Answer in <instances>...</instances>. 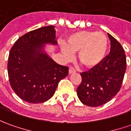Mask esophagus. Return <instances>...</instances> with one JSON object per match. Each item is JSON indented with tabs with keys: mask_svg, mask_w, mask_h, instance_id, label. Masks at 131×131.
Wrapping results in <instances>:
<instances>
[{
	"mask_svg": "<svg viewBox=\"0 0 131 131\" xmlns=\"http://www.w3.org/2000/svg\"><path fill=\"white\" fill-rule=\"evenodd\" d=\"M76 72V71H75V69H74V67H70L69 69V74H72V73H75Z\"/></svg>",
	"mask_w": 131,
	"mask_h": 131,
	"instance_id": "esophagus-1",
	"label": "esophagus"
}]
</instances>
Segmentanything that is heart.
<instances>
[{
	"instance_id": "1",
	"label": "heart",
	"mask_w": 131,
	"mask_h": 131,
	"mask_svg": "<svg viewBox=\"0 0 131 131\" xmlns=\"http://www.w3.org/2000/svg\"><path fill=\"white\" fill-rule=\"evenodd\" d=\"M109 49L108 38L103 32L81 31L73 33L67 39V46L61 45L66 60L78 52V60L82 65L91 69L100 64L106 57Z\"/></svg>"
}]
</instances>
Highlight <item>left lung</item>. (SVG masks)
I'll list each match as a JSON object with an SVG mask.
<instances>
[{
    "label": "left lung",
    "mask_w": 131,
    "mask_h": 131,
    "mask_svg": "<svg viewBox=\"0 0 131 131\" xmlns=\"http://www.w3.org/2000/svg\"><path fill=\"white\" fill-rule=\"evenodd\" d=\"M110 41V54L95 68L81 73L82 82L77 94L84 105L98 107L104 105L118 93L126 70L124 49L113 36L107 34Z\"/></svg>",
    "instance_id": "8db88e82"
}]
</instances>
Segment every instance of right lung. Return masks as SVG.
<instances>
[{"label": "right lung", "mask_w": 131, "mask_h": 131, "mask_svg": "<svg viewBox=\"0 0 131 131\" xmlns=\"http://www.w3.org/2000/svg\"><path fill=\"white\" fill-rule=\"evenodd\" d=\"M46 44H57L54 26L26 34L10 51V84L17 95L28 103H44L50 99L59 81L68 74L69 68L58 64L44 51Z\"/></svg>", "instance_id": "add662e5"}]
</instances>
